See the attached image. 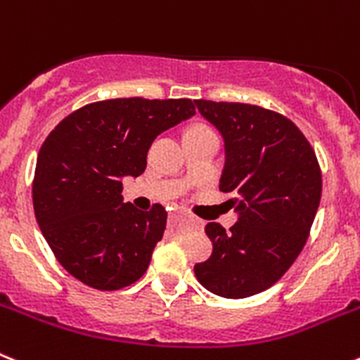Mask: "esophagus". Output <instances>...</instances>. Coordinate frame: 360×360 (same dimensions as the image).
Here are the masks:
<instances>
[{
  "label": "esophagus",
  "instance_id": "1",
  "mask_svg": "<svg viewBox=\"0 0 360 360\" xmlns=\"http://www.w3.org/2000/svg\"><path fill=\"white\" fill-rule=\"evenodd\" d=\"M176 218H180V214H176V212H174V214H169L171 221H173V219H176ZM186 219H187V224H189V227H195V221H193V219H191V218H186Z\"/></svg>",
  "mask_w": 360,
  "mask_h": 360
}]
</instances>
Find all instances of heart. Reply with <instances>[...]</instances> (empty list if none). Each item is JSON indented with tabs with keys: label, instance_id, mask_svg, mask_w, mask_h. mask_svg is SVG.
<instances>
[{
	"label": "heart",
	"instance_id": "b5f03b06",
	"mask_svg": "<svg viewBox=\"0 0 360 360\" xmlns=\"http://www.w3.org/2000/svg\"><path fill=\"white\" fill-rule=\"evenodd\" d=\"M191 129H209V128H205V126H195V128H191Z\"/></svg>",
	"mask_w": 360,
	"mask_h": 360
}]
</instances>
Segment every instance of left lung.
I'll return each mask as SVG.
<instances>
[{"instance_id": "obj_1", "label": "left lung", "mask_w": 360, "mask_h": 360, "mask_svg": "<svg viewBox=\"0 0 360 360\" xmlns=\"http://www.w3.org/2000/svg\"><path fill=\"white\" fill-rule=\"evenodd\" d=\"M225 144L219 191L236 198L229 231L207 224V262L196 263L202 287L227 299L266 290L303 250L321 202V167L310 142L287 117L241 103L195 101Z\"/></svg>"}]
</instances>
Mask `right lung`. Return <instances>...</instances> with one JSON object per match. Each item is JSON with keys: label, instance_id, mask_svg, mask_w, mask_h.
<instances>
[{"label": "right lung", "instance_id": "1", "mask_svg": "<svg viewBox=\"0 0 360 360\" xmlns=\"http://www.w3.org/2000/svg\"><path fill=\"white\" fill-rule=\"evenodd\" d=\"M191 98H110L57 124L37 155L34 212L57 262L97 290L139 281L164 236L160 203L122 200V178L141 176L153 141L195 115Z\"/></svg>", "mask_w": 360, "mask_h": 360}]
</instances>
